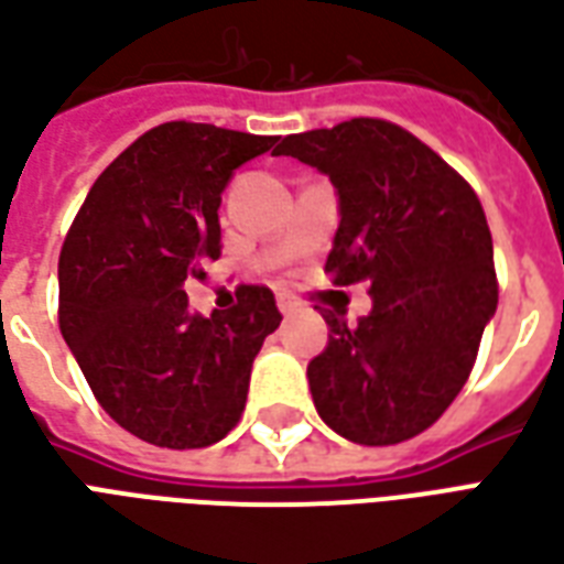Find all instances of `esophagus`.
I'll list each match as a JSON object with an SVG mask.
<instances>
[{"mask_svg": "<svg viewBox=\"0 0 564 564\" xmlns=\"http://www.w3.org/2000/svg\"><path fill=\"white\" fill-rule=\"evenodd\" d=\"M295 307H299V299H295V295L278 293V311H281V314H293Z\"/></svg>", "mask_w": 564, "mask_h": 564, "instance_id": "1", "label": "esophagus"}]
</instances>
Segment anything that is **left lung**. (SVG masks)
<instances>
[{
    "label": "left lung",
    "mask_w": 564,
    "mask_h": 564,
    "mask_svg": "<svg viewBox=\"0 0 564 564\" xmlns=\"http://www.w3.org/2000/svg\"><path fill=\"white\" fill-rule=\"evenodd\" d=\"M274 156L329 177L341 220L326 271L338 286L371 283L356 326L323 314L329 344L307 366L317 414L368 447L420 435L459 395L496 314L480 198L435 150L371 117L286 135Z\"/></svg>",
    "instance_id": "1"
}]
</instances>
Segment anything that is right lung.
<instances>
[{
    "label": "right lung",
    "instance_id": "obj_1",
    "mask_svg": "<svg viewBox=\"0 0 564 564\" xmlns=\"http://www.w3.org/2000/svg\"><path fill=\"white\" fill-rule=\"evenodd\" d=\"M274 144L210 123H162L93 184L59 253V329L105 414L148 444H217L245 411L259 347L281 326L265 286L193 314L186 278L220 257L223 189Z\"/></svg>",
    "mask_w": 564,
    "mask_h": 564
}]
</instances>
